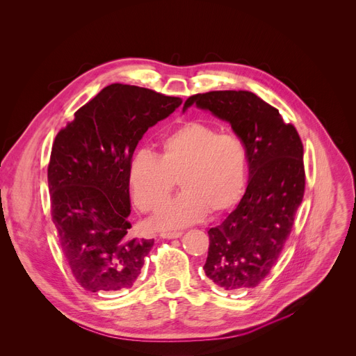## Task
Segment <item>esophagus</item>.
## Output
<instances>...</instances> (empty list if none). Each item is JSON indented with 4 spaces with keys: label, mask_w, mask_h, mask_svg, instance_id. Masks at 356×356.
Segmentation results:
<instances>
[{
    "label": "esophagus",
    "mask_w": 356,
    "mask_h": 356,
    "mask_svg": "<svg viewBox=\"0 0 356 356\" xmlns=\"http://www.w3.org/2000/svg\"><path fill=\"white\" fill-rule=\"evenodd\" d=\"M183 234V232H161V238L163 239H177Z\"/></svg>",
    "instance_id": "34e87169"
}]
</instances>
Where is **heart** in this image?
<instances>
[{
	"label": "heart",
	"mask_w": 356,
	"mask_h": 356,
	"mask_svg": "<svg viewBox=\"0 0 356 356\" xmlns=\"http://www.w3.org/2000/svg\"><path fill=\"white\" fill-rule=\"evenodd\" d=\"M185 191L166 207L175 179ZM130 188L137 207L155 218L159 229L194 223L209 211L222 213L238 204L248 181V149L234 133L212 124L187 122L168 134L161 151L138 152L130 163Z\"/></svg>",
	"instance_id": "heart-1"
}]
</instances>
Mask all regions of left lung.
<instances>
[{
  "instance_id": "8db88e82",
  "label": "left lung",
  "mask_w": 356,
  "mask_h": 356,
  "mask_svg": "<svg viewBox=\"0 0 356 356\" xmlns=\"http://www.w3.org/2000/svg\"><path fill=\"white\" fill-rule=\"evenodd\" d=\"M195 103L230 123L248 149L249 184L227 218L208 230L205 275L219 288H256L277 263L305 194L303 144L278 108L249 90H212Z\"/></svg>"
}]
</instances>
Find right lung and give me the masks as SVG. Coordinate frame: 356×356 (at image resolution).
Masks as SVG:
<instances>
[{
    "label": "right lung",
    "instance_id": "right-lung-1",
    "mask_svg": "<svg viewBox=\"0 0 356 356\" xmlns=\"http://www.w3.org/2000/svg\"><path fill=\"white\" fill-rule=\"evenodd\" d=\"M180 104L152 89L111 83L56 136L47 168L51 219L85 291L129 289L141 274L154 239L130 234V163L147 130Z\"/></svg>",
    "mask_w": 356,
    "mask_h": 356
}]
</instances>
